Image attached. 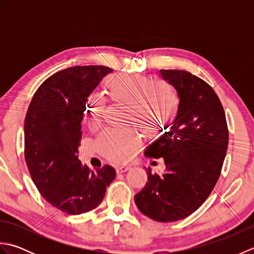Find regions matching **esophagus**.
<instances>
[{"instance_id":"esophagus-1","label":"esophagus","mask_w":254,"mask_h":254,"mask_svg":"<svg viewBox=\"0 0 254 254\" xmlns=\"http://www.w3.org/2000/svg\"><path fill=\"white\" fill-rule=\"evenodd\" d=\"M130 169H131L130 166H118L116 168L118 174H122V172H126V171L130 170Z\"/></svg>"}]
</instances>
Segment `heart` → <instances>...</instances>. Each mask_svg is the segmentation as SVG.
I'll return each mask as SVG.
<instances>
[{
  "instance_id": "obj_1",
  "label": "heart",
  "mask_w": 254,
  "mask_h": 254,
  "mask_svg": "<svg viewBox=\"0 0 254 254\" xmlns=\"http://www.w3.org/2000/svg\"><path fill=\"white\" fill-rule=\"evenodd\" d=\"M107 93L111 101L127 106V123L136 124L145 135L150 136L156 126L170 123L179 110V97L175 89L165 82L153 83L144 76L112 75L106 80ZM106 107L99 94H91L86 102L85 113L89 127L100 124ZM157 118L160 121L152 125ZM98 147L106 157L116 161H127L133 157L141 144V137L133 128L117 131L107 130L97 139Z\"/></svg>"
}]
</instances>
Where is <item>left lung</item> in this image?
<instances>
[{
    "mask_svg": "<svg viewBox=\"0 0 254 254\" xmlns=\"http://www.w3.org/2000/svg\"><path fill=\"white\" fill-rule=\"evenodd\" d=\"M160 74L176 88L179 110L169 131L149 145L145 156L163 157L167 171L158 176L148 168V182L134 199L147 217L169 223L195 212L213 191L229 134L222 102L206 82L180 69Z\"/></svg>",
    "mask_w": 254,
    "mask_h": 254,
    "instance_id": "8db88e82",
    "label": "left lung"
}]
</instances>
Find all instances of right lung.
Instances as JSON below:
<instances>
[{
  "mask_svg": "<svg viewBox=\"0 0 254 254\" xmlns=\"http://www.w3.org/2000/svg\"><path fill=\"white\" fill-rule=\"evenodd\" d=\"M110 67L73 66L51 75L37 89L25 118V160L38 191L62 212L96 208L116 178L109 165L91 171L77 157L87 97Z\"/></svg>",
  "mask_w": 254,
  "mask_h": 254,
  "instance_id": "obj_1",
  "label": "right lung"
}]
</instances>
